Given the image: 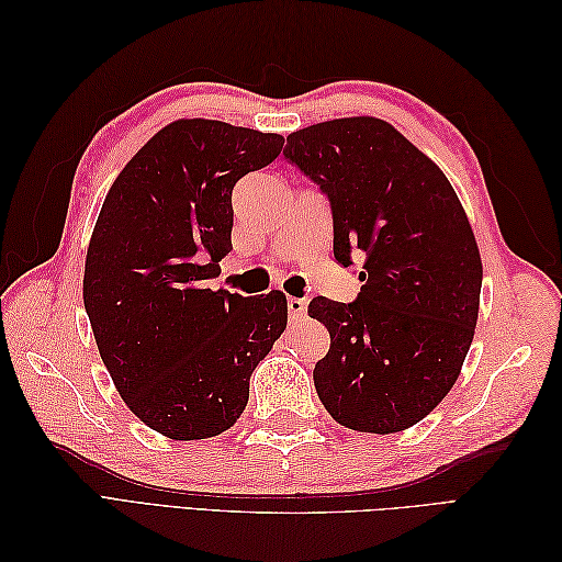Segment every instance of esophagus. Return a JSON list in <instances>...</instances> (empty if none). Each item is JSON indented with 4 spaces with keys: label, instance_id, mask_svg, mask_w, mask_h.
Returning a JSON list of instances; mask_svg holds the SVG:
<instances>
[{
    "label": "esophagus",
    "instance_id": "esophagus-1",
    "mask_svg": "<svg viewBox=\"0 0 562 562\" xmlns=\"http://www.w3.org/2000/svg\"><path fill=\"white\" fill-rule=\"evenodd\" d=\"M288 312L292 321H300L306 314V300H300V296H290L288 300Z\"/></svg>",
    "mask_w": 562,
    "mask_h": 562
}]
</instances>
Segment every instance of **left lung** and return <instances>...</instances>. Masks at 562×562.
<instances>
[{
  "mask_svg": "<svg viewBox=\"0 0 562 562\" xmlns=\"http://www.w3.org/2000/svg\"><path fill=\"white\" fill-rule=\"evenodd\" d=\"M284 157L328 195L336 260L364 256L352 304H308L330 333L318 398L357 432L408 429L457 384L475 333L483 262L469 217L439 166L372 115L296 130Z\"/></svg>",
  "mask_w": 562,
  "mask_h": 562,
  "instance_id": "left-lung-1",
  "label": "left lung"
}]
</instances>
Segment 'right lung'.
<instances>
[{"mask_svg":"<svg viewBox=\"0 0 562 562\" xmlns=\"http://www.w3.org/2000/svg\"><path fill=\"white\" fill-rule=\"evenodd\" d=\"M284 137L205 117L161 127L115 178L83 266V306L125 405L164 437H217L288 328V300L210 290L232 250V190Z\"/></svg>","mask_w":562,"mask_h":562,"instance_id":"1","label":"right lung"}]
</instances>
